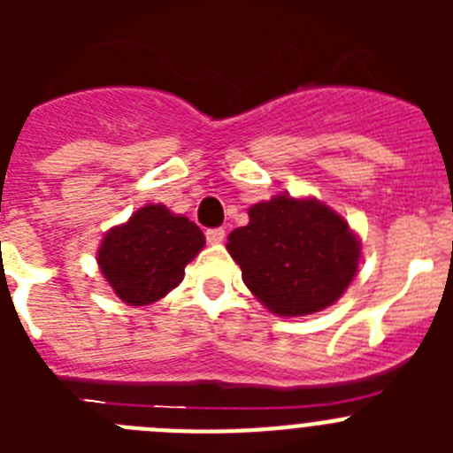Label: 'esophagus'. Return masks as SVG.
Here are the masks:
<instances>
[{
	"label": "esophagus",
	"mask_w": 453,
	"mask_h": 453,
	"mask_svg": "<svg viewBox=\"0 0 453 453\" xmlns=\"http://www.w3.org/2000/svg\"><path fill=\"white\" fill-rule=\"evenodd\" d=\"M224 235H226V231L224 229H208L206 231V240L211 242V245H218V242H222Z\"/></svg>",
	"instance_id": "34e87169"
}]
</instances>
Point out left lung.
I'll use <instances>...</instances> for the list:
<instances>
[{
    "instance_id": "8db88e82",
    "label": "left lung",
    "mask_w": 453,
    "mask_h": 453,
    "mask_svg": "<svg viewBox=\"0 0 453 453\" xmlns=\"http://www.w3.org/2000/svg\"><path fill=\"white\" fill-rule=\"evenodd\" d=\"M226 250L256 299L283 318L318 313L340 299L361 254L338 213L288 195L251 206L250 224L231 231Z\"/></svg>"
}]
</instances>
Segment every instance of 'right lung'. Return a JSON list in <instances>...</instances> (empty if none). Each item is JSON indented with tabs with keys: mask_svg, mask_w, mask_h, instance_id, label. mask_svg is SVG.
Masks as SVG:
<instances>
[{
	"mask_svg": "<svg viewBox=\"0 0 453 453\" xmlns=\"http://www.w3.org/2000/svg\"><path fill=\"white\" fill-rule=\"evenodd\" d=\"M203 234L165 206L140 208L122 226L106 234L97 263L122 302L145 306L183 281L186 265L202 251Z\"/></svg>",
	"mask_w": 453,
	"mask_h": 453,
	"instance_id": "1",
	"label": "right lung"
}]
</instances>
